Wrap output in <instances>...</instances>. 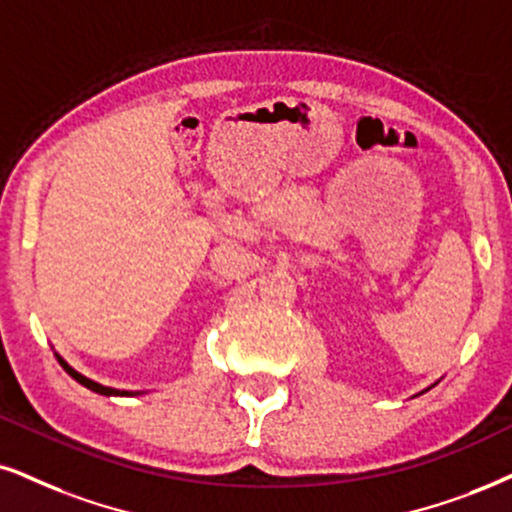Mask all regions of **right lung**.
<instances>
[{
    "mask_svg": "<svg viewBox=\"0 0 512 512\" xmlns=\"http://www.w3.org/2000/svg\"><path fill=\"white\" fill-rule=\"evenodd\" d=\"M59 363H61V368L68 372V375L73 377L75 382H80L82 387H87V389H92V391H97V394H104V396H130V391H121V389H111V387H104V384H97V382H92V380H87L85 375H80V372H75L71 365H68L66 361H63V358H59Z\"/></svg>",
    "mask_w": 512,
    "mask_h": 512,
    "instance_id": "obj_1",
    "label": "right lung"
}]
</instances>
